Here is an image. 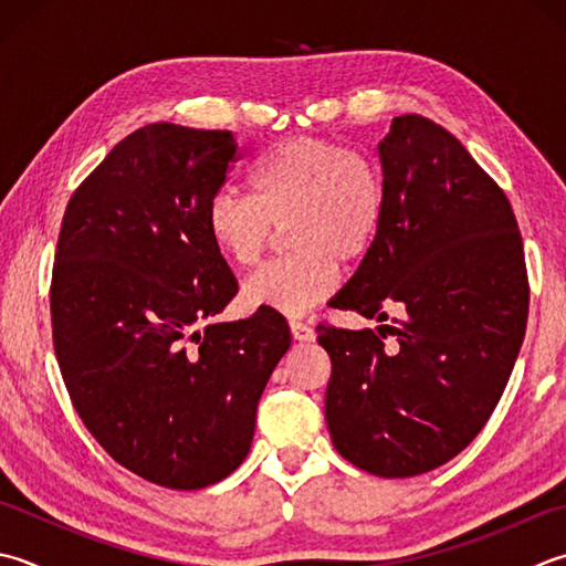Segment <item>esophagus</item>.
<instances>
[{
	"instance_id": "34e87169",
	"label": "esophagus",
	"mask_w": 566,
	"mask_h": 566,
	"mask_svg": "<svg viewBox=\"0 0 566 566\" xmlns=\"http://www.w3.org/2000/svg\"><path fill=\"white\" fill-rule=\"evenodd\" d=\"M290 328H292V336H294V340H314L316 338V334H314V328L306 324V321H290Z\"/></svg>"
}]
</instances>
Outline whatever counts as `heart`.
<instances>
[{
	"label": "heart",
	"instance_id": "1",
	"mask_svg": "<svg viewBox=\"0 0 566 566\" xmlns=\"http://www.w3.org/2000/svg\"><path fill=\"white\" fill-rule=\"evenodd\" d=\"M250 191L220 188L206 210L210 240L240 268H254L286 226L294 252L250 276L242 290L250 306L306 314L336 292L340 262H360L382 232L380 164L334 139L274 144L252 164Z\"/></svg>",
	"mask_w": 566,
	"mask_h": 566
}]
</instances>
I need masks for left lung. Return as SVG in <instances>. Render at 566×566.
Segmentation results:
<instances>
[{
  "label": "left lung",
  "mask_w": 566,
  "mask_h": 566,
  "mask_svg": "<svg viewBox=\"0 0 566 566\" xmlns=\"http://www.w3.org/2000/svg\"><path fill=\"white\" fill-rule=\"evenodd\" d=\"M378 151L382 232L331 306L390 324L316 334L331 356L336 451L409 479L451 461L491 419L523 346L530 284L511 201L449 129L400 115Z\"/></svg>",
  "instance_id": "1"
}]
</instances>
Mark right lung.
Wrapping results in <instances>:
<instances>
[{"instance_id":"right-lung-1","label":"right lung","mask_w":566,"mask_h":566,"mask_svg":"<svg viewBox=\"0 0 566 566\" xmlns=\"http://www.w3.org/2000/svg\"><path fill=\"white\" fill-rule=\"evenodd\" d=\"M238 159L228 129L139 127L75 188L55 248L53 350L75 412L119 467L174 491L240 467L292 343L272 308L196 331L238 294L206 226Z\"/></svg>"}]
</instances>
